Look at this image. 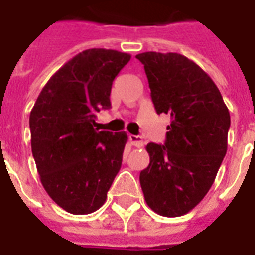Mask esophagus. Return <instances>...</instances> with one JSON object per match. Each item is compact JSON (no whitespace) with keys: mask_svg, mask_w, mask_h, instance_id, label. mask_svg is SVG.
<instances>
[{"mask_svg":"<svg viewBox=\"0 0 255 255\" xmlns=\"http://www.w3.org/2000/svg\"><path fill=\"white\" fill-rule=\"evenodd\" d=\"M129 141H131V144L133 147H137V148H140L144 144V140L141 139L140 136H135V135H129Z\"/></svg>","mask_w":255,"mask_h":255,"instance_id":"esophagus-1","label":"esophagus"}]
</instances>
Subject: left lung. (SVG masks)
<instances>
[{"label":"left lung","instance_id":"obj_1","mask_svg":"<svg viewBox=\"0 0 255 255\" xmlns=\"http://www.w3.org/2000/svg\"><path fill=\"white\" fill-rule=\"evenodd\" d=\"M158 114H168L164 145L149 143L140 172L147 205L163 217L191 211L213 186L227 151L230 114L211 77L179 53L136 54Z\"/></svg>","mask_w":255,"mask_h":255}]
</instances>
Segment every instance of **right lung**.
<instances>
[{"instance_id": "add662e5", "label": "right lung", "mask_w": 255, "mask_h": 255, "mask_svg": "<svg viewBox=\"0 0 255 255\" xmlns=\"http://www.w3.org/2000/svg\"><path fill=\"white\" fill-rule=\"evenodd\" d=\"M131 54L83 50L42 88L30 111L32 153L42 186L54 203L75 215L100 209L119 172L126 132L99 131L96 114L110 108L112 81Z\"/></svg>"}]
</instances>
